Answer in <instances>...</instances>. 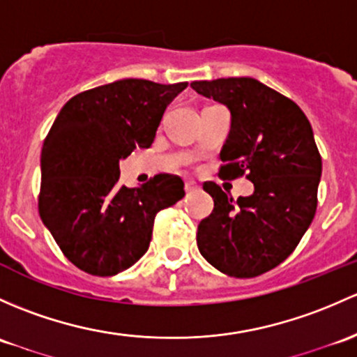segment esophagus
<instances>
[{
    "instance_id": "1",
    "label": "esophagus",
    "mask_w": 357,
    "mask_h": 357,
    "mask_svg": "<svg viewBox=\"0 0 357 357\" xmlns=\"http://www.w3.org/2000/svg\"><path fill=\"white\" fill-rule=\"evenodd\" d=\"M198 188H200V186H198L195 181H191V179H188V181L185 183V191H186V193H193V191H197Z\"/></svg>"
}]
</instances>
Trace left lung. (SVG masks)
<instances>
[{"label":"left lung","instance_id":"left-lung-1","mask_svg":"<svg viewBox=\"0 0 357 357\" xmlns=\"http://www.w3.org/2000/svg\"><path fill=\"white\" fill-rule=\"evenodd\" d=\"M231 111L220 176L246 174L255 191L232 200L215 183L204 190L213 210L198 224L197 245L212 267L238 279L275 268L296 250L317 212L321 157L296 102L250 77L191 84Z\"/></svg>","mask_w":357,"mask_h":357}]
</instances>
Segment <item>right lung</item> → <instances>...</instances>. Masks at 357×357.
<instances>
[{"mask_svg":"<svg viewBox=\"0 0 357 357\" xmlns=\"http://www.w3.org/2000/svg\"><path fill=\"white\" fill-rule=\"evenodd\" d=\"M188 84L125 78L71 97L40 153L39 215L65 257L109 277L137 264L157 212L185 197V183L157 174L138 188L119 185V160L149 149L169 104Z\"/></svg>","mask_w":357,"mask_h":357,"instance_id":"right-lung-1","label":"right lung"}]
</instances>
